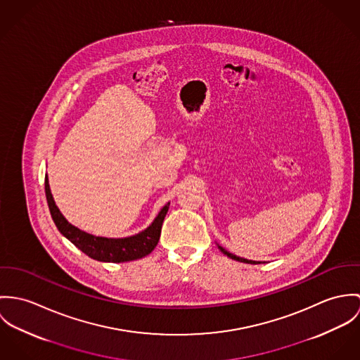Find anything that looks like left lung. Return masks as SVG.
Returning a JSON list of instances; mask_svg holds the SVG:
<instances>
[{"instance_id":"8db88e82","label":"left lung","mask_w":360,"mask_h":360,"mask_svg":"<svg viewBox=\"0 0 360 360\" xmlns=\"http://www.w3.org/2000/svg\"><path fill=\"white\" fill-rule=\"evenodd\" d=\"M218 245V248L226 255V257H229V258H232V259H235V261H239V262H244V264H261L259 261H251V259H245V258H240L238 255H235V254H232V252H229V251H226L224 247H221L219 244H217ZM265 264V262H264Z\"/></svg>"}]
</instances>
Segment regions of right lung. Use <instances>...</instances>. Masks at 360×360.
Listing matches in <instances>:
<instances>
[{"mask_svg":"<svg viewBox=\"0 0 360 360\" xmlns=\"http://www.w3.org/2000/svg\"><path fill=\"white\" fill-rule=\"evenodd\" d=\"M45 196L48 201L51 217L58 228V231L70 240L79 250L86 254L89 258L101 261V262H127L143 258L149 255L155 247L158 245L160 239L161 226L162 221L167 215L169 202H167L155 218V221L142 232L128 236V238H102L86 233L79 229L77 226L72 225L63 214L59 211L55 200L52 198L48 175H45Z\"/></svg>","mask_w":360,"mask_h":360,"instance_id":"1","label":"right lung"}]
</instances>
